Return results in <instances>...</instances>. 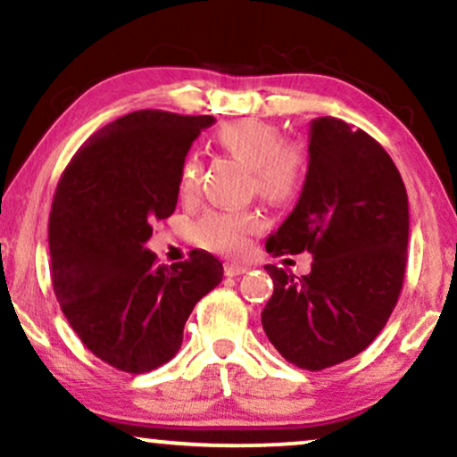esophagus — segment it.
<instances>
[{
	"label": "esophagus",
	"instance_id": "obj_1",
	"mask_svg": "<svg viewBox=\"0 0 457 457\" xmlns=\"http://www.w3.org/2000/svg\"><path fill=\"white\" fill-rule=\"evenodd\" d=\"M246 271H248L246 265L225 263V276H242V274H246Z\"/></svg>",
	"mask_w": 457,
	"mask_h": 457
}]
</instances>
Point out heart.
<instances>
[{"label":"heart","mask_w":457,"mask_h":457,"mask_svg":"<svg viewBox=\"0 0 457 457\" xmlns=\"http://www.w3.org/2000/svg\"><path fill=\"white\" fill-rule=\"evenodd\" d=\"M219 143L251 169V187L263 200H293L302 192L308 170V155L297 143H282L276 126L262 120H234L221 126ZM202 158L187 154L179 169V189L183 195H194L202 183ZM262 228V217L255 211H211L192 228L195 245L225 255H238L246 248L248 236Z\"/></svg>","instance_id":"obj_1"}]
</instances>
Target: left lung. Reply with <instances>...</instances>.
<instances>
[{"label": "left lung", "mask_w": 457, "mask_h": 457, "mask_svg": "<svg viewBox=\"0 0 457 457\" xmlns=\"http://www.w3.org/2000/svg\"><path fill=\"white\" fill-rule=\"evenodd\" d=\"M295 209L270 236L271 255L312 253L310 274L265 265L274 293L262 325L293 365L320 371L378 337L405 278L409 202L401 172L365 130L316 118Z\"/></svg>", "instance_id": "obj_1"}]
</instances>
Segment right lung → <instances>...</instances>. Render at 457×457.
Segmentation results:
<instances>
[{
	"label": "right lung",
	"instance_id": "right-lung-1",
	"mask_svg": "<svg viewBox=\"0 0 457 457\" xmlns=\"http://www.w3.org/2000/svg\"><path fill=\"white\" fill-rule=\"evenodd\" d=\"M212 115L141 109L103 126L62 172L50 211L52 287L86 348L126 373L169 362L194 305L223 278L206 251L155 263L152 223L170 217L179 169Z\"/></svg>",
	"mask_w": 457,
	"mask_h": 457
}]
</instances>
